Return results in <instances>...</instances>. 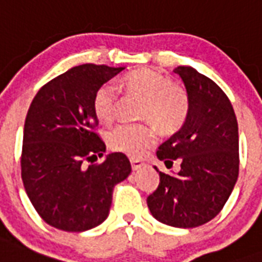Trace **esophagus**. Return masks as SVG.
<instances>
[{
	"label": "esophagus",
	"mask_w": 262,
	"mask_h": 262,
	"mask_svg": "<svg viewBox=\"0 0 262 262\" xmlns=\"http://www.w3.org/2000/svg\"><path fill=\"white\" fill-rule=\"evenodd\" d=\"M130 164H132V170H133V171H137V170H140V168L144 166V163L141 162V160L133 159V158L130 159Z\"/></svg>",
	"instance_id": "esophagus-1"
}]
</instances>
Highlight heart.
<instances>
[{
	"label": "heart",
	"instance_id": "obj_1",
	"mask_svg": "<svg viewBox=\"0 0 262 262\" xmlns=\"http://www.w3.org/2000/svg\"><path fill=\"white\" fill-rule=\"evenodd\" d=\"M121 85L127 95L143 99L140 118L154 123L160 133L174 135L186 122L190 110L189 95L185 88L172 83L167 76L143 68L123 76ZM118 102L117 88L113 84H103L95 94V114L102 122H113L118 110ZM153 125H118L107 135L108 145L111 149L126 155H143L156 141V129Z\"/></svg>",
	"mask_w": 262,
	"mask_h": 262
}]
</instances>
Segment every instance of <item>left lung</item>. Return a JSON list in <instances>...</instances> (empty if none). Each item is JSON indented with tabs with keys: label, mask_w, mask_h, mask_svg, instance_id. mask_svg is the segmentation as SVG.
Returning <instances> with one entry per match:
<instances>
[{
	"label": "left lung",
	"mask_w": 262,
	"mask_h": 262,
	"mask_svg": "<svg viewBox=\"0 0 262 262\" xmlns=\"http://www.w3.org/2000/svg\"><path fill=\"white\" fill-rule=\"evenodd\" d=\"M175 73L185 83L190 110L185 125L159 147L156 155L177 175L159 171V186L148 195L152 216L172 227L191 228L208 223L222 209L239 172V139L235 113L227 95L191 67Z\"/></svg>",
	"instance_id": "obj_1"
}]
</instances>
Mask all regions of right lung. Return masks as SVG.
<instances>
[{"label": "right lung", "instance_id": "add662e5", "mask_svg": "<svg viewBox=\"0 0 262 262\" xmlns=\"http://www.w3.org/2000/svg\"><path fill=\"white\" fill-rule=\"evenodd\" d=\"M125 68L84 63L45 84L31 103L24 123L20 166L28 199L47 224L69 232L87 231L108 216L113 189L132 166L115 152L100 164L104 141L94 98Z\"/></svg>", "mask_w": 262, "mask_h": 262}]
</instances>
